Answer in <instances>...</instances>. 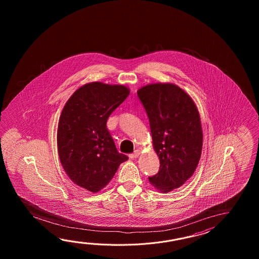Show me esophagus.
<instances>
[{"mask_svg":"<svg viewBox=\"0 0 259 259\" xmlns=\"http://www.w3.org/2000/svg\"><path fill=\"white\" fill-rule=\"evenodd\" d=\"M141 154V151L140 150H136L133 154H130V158L134 159V158H137L138 156Z\"/></svg>","mask_w":259,"mask_h":259,"instance_id":"obj_1","label":"esophagus"}]
</instances>
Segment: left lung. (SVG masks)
Instances as JSON below:
<instances>
[{
	"label": "left lung",
	"mask_w": 259,
	"mask_h": 259,
	"mask_svg": "<svg viewBox=\"0 0 259 259\" xmlns=\"http://www.w3.org/2000/svg\"><path fill=\"white\" fill-rule=\"evenodd\" d=\"M148 116L158 173L149 182L158 192L169 193L193 176L202 154L203 132L198 109L182 89L154 83L138 90Z\"/></svg>",
	"instance_id": "left-lung-1"
}]
</instances>
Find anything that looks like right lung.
<instances>
[{"label": "right lung", "instance_id": "add662e5", "mask_svg": "<svg viewBox=\"0 0 259 259\" xmlns=\"http://www.w3.org/2000/svg\"><path fill=\"white\" fill-rule=\"evenodd\" d=\"M130 94L123 85L90 82L77 89L64 106L57 128L63 168L75 184L92 193L105 188L119 165L128 159L118 153L106 122Z\"/></svg>", "mask_w": 259, "mask_h": 259}]
</instances>
